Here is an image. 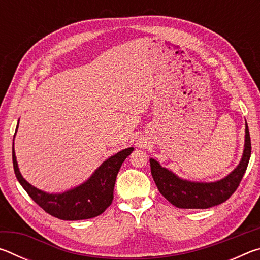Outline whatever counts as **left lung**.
I'll use <instances>...</instances> for the list:
<instances>
[{
	"label": "left lung",
	"mask_w": 260,
	"mask_h": 260,
	"mask_svg": "<svg viewBox=\"0 0 260 260\" xmlns=\"http://www.w3.org/2000/svg\"><path fill=\"white\" fill-rule=\"evenodd\" d=\"M251 156V140L245 124V143L242 159L236 169L215 182L183 180L150 158L151 174L158 190L171 204L180 209H209L227 201L239 187Z\"/></svg>",
	"instance_id": "1"
}]
</instances>
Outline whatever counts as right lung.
I'll return each mask as SVG.
<instances>
[{
  "label": "right lung",
  "mask_w": 260,
  "mask_h": 260,
  "mask_svg": "<svg viewBox=\"0 0 260 260\" xmlns=\"http://www.w3.org/2000/svg\"><path fill=\"white\" fill-rule=\"evenodd\" d=\"M133 150L134 148L131 147L117 152L116 155L103 161V164L86 182L60 193L45 192L26 181L19 172L14 147H12V162L19 183L30 199L47 213L61 220H82L98 217L112 203L117 174L122 162Z\"/></svg>",
  "instance_id": "1"
}]
</instances>
